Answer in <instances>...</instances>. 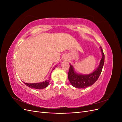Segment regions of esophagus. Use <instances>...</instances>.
I'll list each match as a JSON object with an SVG mask.
<instances>
[{
    "label": "esophagus",
    "mask_w": 122,
    "mask_h": 122,
    "mask_svg": "<svg viewBox=\"0 0 122 122\" xmlns=\"http://www.w3.org/2000/svg\"><path fill=\"white\" fill-rule=\"evenodd\" d=\"M64 60H67V57H65L64 58Z\"/></svg>",
    "instance_id": "esophagus-1"
}]
</instances>
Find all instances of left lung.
I'll use <instances>...</instances> for the list:
<instances>
[{"mask_svg": "<svg viewBox=\"0 0 122 122\" xmlns=\"http://www.w3.org/2000/svg\"><path fill=\"white\" fill-rule=\"evenodd\" d=\"M100 48L101 49L102 53V58L100 61L98 67L94 72L89 74L83 75L76 73L73 66L70 64L68 77L69 81L73 86L78 88H86L92 86L97 80L99 76L101 74L104 64V54L101 47Z\"/></svg>", "mask_w": 122, "mask_h": 122, "instance_id": "1", "label": "left lung"}]
</instances>
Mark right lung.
<instances>
[{
	"label": "right lung",
	"mask_w": 122,
	"mask_h": 122,
	"mask_svg": "<svg viewBox=\"0 0 122 122\" xmlns=\"http://www.w3.org/2000/svg\"><path fill=\"white\" fill-rule=\"evenodd\" d=\"M55 68L53 69V70ZM50 81V79L47 80L45 81L39 82V83H28L26 82H24V83L26 85V86H28L30 88H36V89L38 90H41L43 89V88H46L49 85V83Z\"/></svg>",
	"instance_id": "add662e5"
}]
</instances>
